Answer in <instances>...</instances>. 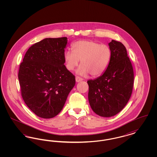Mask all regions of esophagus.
I'll use <instances>...</instances> for the list:
<instances>
[{"mask_svg":"<svg viewBox=\"0 0 157 157\" xmlns=\"http://www.w3.org/2000/svg\"><path fill=\"white\" fill-rule=\"evenodd\" d=\"M75 80H76V82H79L83 81V79L81 78H80V77H79V76H76Z\"/></svg>","mask_w":157,"mask_h":157,"instance_id":"obj_1","label":"esophagus"}]
</instances>
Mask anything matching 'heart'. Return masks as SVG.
<instances>
[{"mask_svg":"<svg viewBox=\"0 0 157 157\" xmlns=\"http://www.w3.org/2000/svg\"><path fill=\"white\" fill-rule=\"evenodd\" d=\"M73 51L67 50L63 55L65 66L72 71L79 63L76 73L82 76L90 74L93 77L102 75L111 59L110 48L93 40H80L72 45Z\"/></svg>","mask_w":157,"mask_h":157,"instance_id":"heart-1","label":"heart"}]
</instances>
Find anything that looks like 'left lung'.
Here are the masks:
<instances>
[{
  "label": "left lung",
  "instance_id": "left-lung-1",
  "mask_svg": "<svg viewBox=\"0 0 157 157\" xmlns=\"http://www.w3.org/2000/svg\"><path fill=\"white\" fill-rule=\"evenodd\" d=\"M108 45L112 52L108 67L102 75L87 82L92 109L106 118L117 115L125 106L134 84L133 67L125 47L114 40Z\"/></svg>",
  "mask_w": 157,
  "mask_h": 157
}]
</instances>
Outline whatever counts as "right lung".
<instances>
[{
	"mask_svg": "<svg viewBox=\"0 0 157 157\" xmlns=\"http://www.w3.org/2000/svg\"><path fill=\"white\" fill-rule=\"evenodd\" d=\"M67 37L45 38L29 48L20 65L18 78L23 99L39 117L49 119L63 109L75 85L65 66Z\"/></svg>",
	"mask_w": 157,
	"mask_h": 157,
	"instance_id": "1",
	"label": "right lung"
}]
</instances>
